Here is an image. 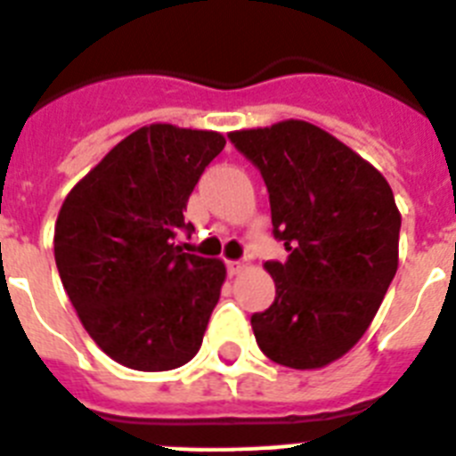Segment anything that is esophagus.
Returning <instances> with one entry per match:
<instances>
[{
  "mask_svg": "<svg viewBox=\"0 0 456 456\" xmlns=\"http://www.w3.org/2000/svg\"><path fill=\"white\" fill-rule=\"evenodd\" d=\"M225 265H228V273H231V276H237V273H241L247 269V263H241V260H228Z\"/></svg>",
  "mask_w": 456,
  "mask_h": 456,
  "instance_id": "34e87169",
  "label": "esophagus"
}]
</instances>
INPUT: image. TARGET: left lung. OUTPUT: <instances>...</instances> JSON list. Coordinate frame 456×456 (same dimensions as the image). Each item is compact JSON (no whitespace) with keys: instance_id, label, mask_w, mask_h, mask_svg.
<instances>
[{"instance_id":"left-lung-1","label":"left lung","mask_w":456,"mask_h":456,"mask_svg":"<svg viewBox=\"0 0 456 456\" xmlns=\"http://www.w3.org/2000/svg\"><path fill=\"white\" fill-rule=\"evenodd\" d=\"M260 168L273 235L288 263H265L276 299L251 317L273 363L320 370L372 324L400 263L402 215L388 180L340 139L305 120L228 132Z\"/></svg>"}]
</instances>
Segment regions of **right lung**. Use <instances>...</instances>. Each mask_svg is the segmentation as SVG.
<instances>
[{
    "mask_svg": "<svg viewBox=\"0 0 456 456\" xmlns=\"http://www.w3.org/2000/svg\"><path fill=\"white\" fill-rule=\"evenodd\" d=\"M215 130L143 125L68 191L54 260L68 299L116 363L164 372L200 349L225 265L184 253V209L200 173L224 151Z\"/></svg>",
    "mask_w": 456,
    "mask_h": 456,
    "instance_id": "right-lung-1",
    "label": "right lung"
}]
</instances>
